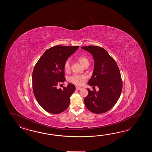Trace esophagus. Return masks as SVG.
<instances>
[{"mask_svg":"<svg viewBox=\"0 0 152 152\" xmlns=\"http://www.w3.org/2000/svg\"><path fill=\"white\" fill-rule=\"evenodd\" d=\"M81 89V87H77V86H76V90H80Z\"/></svg>","mask_w":152,"mask_h":152,"instance_id":"obj_1","label":"esophagus"}]
</instances>
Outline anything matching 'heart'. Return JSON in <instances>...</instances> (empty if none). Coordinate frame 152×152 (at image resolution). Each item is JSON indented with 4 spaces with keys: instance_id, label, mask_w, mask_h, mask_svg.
Instances as JSON below:
<instances>
[{
    "instance_id": "obj_1",
    "label": "heart",
    "mask_w": 152,
    "mask_h": 152,
    "mask_svg": "<svg viewBox=\"0 0 152 152\" xmlns=\"http://www.w3.org/2000/svg\"><path fill=\"white\" fill-rule=\"evenodd\" d=\"M78 60L80 62L81 64L83 65L84 66L89 64L88 60L84 56H80L78 58ZM70 69H71L70 61L69 60H67L65 61L64 64V69L65 71L68 72L70 71ZM87 79V76L86 75L74 74L69 77V81L72 84L79 86L83 85L84 83L86 81Z\"/></svg>"
}]
</instances>
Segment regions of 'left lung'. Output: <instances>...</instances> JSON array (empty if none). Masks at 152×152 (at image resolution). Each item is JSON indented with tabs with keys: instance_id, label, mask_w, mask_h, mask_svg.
<instances>
[{
	"instance_id": "8db88e82",
	"label": "left lung",
	"mask_w": 152,
	"mask_h": 152,
	"mask_svg": "<svg viewBox=\"0 0 152 152\" xmlns=\"http://www.w3.org/2000/svg\"><path fill=\"white\" fill-rule=\"evenodd\" d=\"M81 48L90 52L94 60V73L88 84L99 88L98 92L87 88L88 94L84 103L93 113H105L116 103L122 90L120 69L115 60L103 48L88 45Z\"/></svg>"
}]
</instances>
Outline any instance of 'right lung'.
Listing matches in <instances>:
<instances>
[{"mask_svg": "<svg viewBox=\"0 0 152 152\" xmlns=\"http://www.w3.org/2000/svg\"><path fill=\"white\" fill-rule=\"evenodd\" d=\"M79 46L55 45L49 48L36 64L32 72V90L40 106L49 113L58 114L68 108L75 92L73 84L58 88L66 81L64 64Z\"/></svg>", "mask_w": 152, "mask_h": 152, "instance_id": "add662e5", "label": "right lung"}]
</instances>
